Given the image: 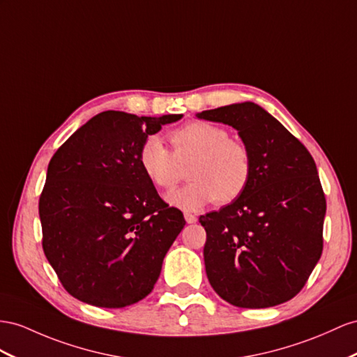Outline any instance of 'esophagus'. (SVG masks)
Instances as JSON below:
<instances>
[{"mask_svg":"<svg viewBox=\"0 0 357 357\" xmlns=\"http://www.w3.org/2000/svg\"><path fill=\"white\" fill-rule=\"evenodd\" d=\"M184 217H185V222H187V223H190V225L197 222V217H196L195 214H191V213H185V214H184Z\"/></svg>","mask_w":357,"mask_h":357,"instance_id":"34e87169","label":"esophagus"}]
</instances>
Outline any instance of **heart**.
Wrapping results in <instances>:
<instances>
[{"label":"heart","instance_id":"obj_1","mask_svg":"<svg viewBox=\"0 0 357 357\" xmlns=\"http://www.w3.org/2000/svg\"><path fill=\"white\" fill-rule=\"evenodd\" d=\"M173 153L158 135H149L139 151V162L155 185L170 190L182 179L188 166L190 182L170 191L166 200L184 211H197L215 200L227 205L238 199L252 178V155L240 140L229 139L223 126L195 121L170 135Z\"/></svg>","mask_w":357,"mask_h":357}]
</instances>
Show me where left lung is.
<instances>
[{"label":"left lung","instance_id":"8db88e82","mask_svg":"<svg viewBox=\"0 0 357 357\" xmlns=\"http://www.w3.org/2000/svg\"><path fill=\"white\" fill-rule=\"evenodd\" d=\"M238 131L252 155L244 193L199 217L214 291L238 307H271L297 296L323 252L326 197L309 151L253 102L197 113Z\"/></svg>","mask_w":357,"mask_h":357}]
</instances>
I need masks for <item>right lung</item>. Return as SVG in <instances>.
Instances as JSON below:
<instances>
[{"instance_id":"1","label":"right lung","mask_w":357,"mask_h":357,"mask_svg":"<svg viewBox=\"0 0 357 357\" xmlns=\"http://www.w3.org/2000/svg\"><path fill=\"white\" fill-rule=\"evenodd\" d=\"M182 114L102 112L48 164L39 199L45 257L70 296L98 307L144 298L185 225L139 162L142 143Z\"/></svg>"}]
</instances>
